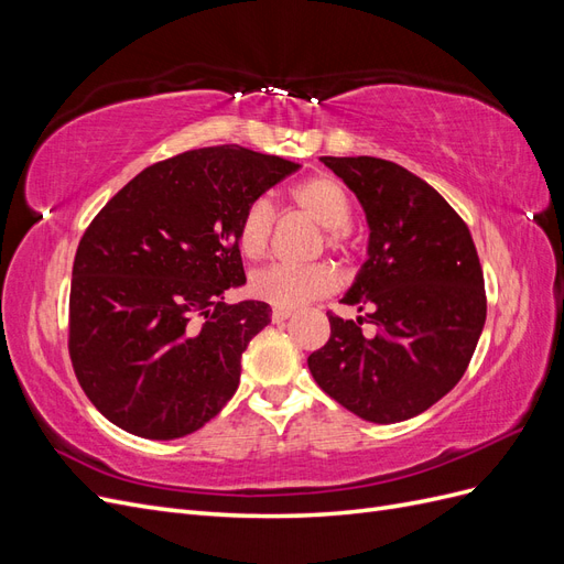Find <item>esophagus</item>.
Segmentation results:
<instances>
[{
	"instance_id": "1",
	"label": "esophagus",
	"mask_w": 564,
	"mask_h": 564,
	"mask_svg": "<svg viewBox=\"0 0 564 564\" xmlns=\"http://www.w3.org/2000/svg\"><path fill=\"white\" fill-rule=\"evenodd\" d=\"M292 317V311H284V308H272V322H284Z\"/></svg>"
}]
</instances>
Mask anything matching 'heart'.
I'll return each mask as SVG.
<instances>
[{
  "label": "heart",
  "instance_id": "heart-1",
  "mask_svg": "<svg viewBox=\"0 0 564 564\" xmlns=\"http://www.w3.org/2000/svg\"><path fill=\"white\" fill-rule=\"evenodd\" d=\"M294 207L308 214L317 226L327 230V247L334 251H348V224L350 199L344 187L332 176H313L292 187ZM275 209L265 197L253 199L245 209L237 228V245L247 259H261L270 247ZM336 272L327 263L292 265L272 263L251 278V294L275 308L296 311L319 296H327L336 289Z\"/></svg>",
  "mask_w": 564,
  "mask_h": 564
}]
</instances>
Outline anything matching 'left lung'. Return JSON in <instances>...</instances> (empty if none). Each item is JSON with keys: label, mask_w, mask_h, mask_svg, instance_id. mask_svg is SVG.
Wrapping results in <instances>:
<instances>
[{"label": "left lung", "mask_w": 564, "mask_h": 564, "mask_svg": "<svg viewBox=\"0 0 564 564\" xmlns=\"http://www.w3.org/2000/svg\"><path fill=\"white\" fill-rule=\"evenodd\" d=\"M360 199L367 261L340 303L369 311L329 315L332 336L308 357L317 386L371 423H398L433 406L460 381L480 340L487 299L468 226L404 166L379 158H319Z\"/></svg>", "instance_id": "left-lung-1"}]
</instances>
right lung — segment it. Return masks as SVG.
Wrapping results in <instances>:
<instances>
[{
	"instance_id": "1",
	"label": "right lung",
	"mask_w": 564,
	"mask_h": 564,
	"mask_svg": "<svg viewBox=\"0 0 564 564\" xmlns=\"http://www.w3.org/2000/svg\"><path fill=\"white\" fill-rule=\"evenodd\" d=\"M299 166L240 145L187 150L143 169L91 220L75 253L67 348L108 421L176 440L235 395L242 352L272 313L263 301L224 303L247 282L237 228Z\"/></svg>"
}]
</instances>
